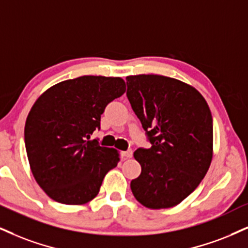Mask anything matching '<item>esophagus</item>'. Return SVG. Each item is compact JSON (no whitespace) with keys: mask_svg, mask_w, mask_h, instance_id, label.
I'll list each match as a JSON object with an SVG mask.
<instances>
[{"mask_svg":"<svg viewBox=\"0 0 248 248\" xmlns=\"http://www.w3.org/2000/svg\"><path fill=\"white\" fill-rule=\"evenodd\" d=\"M132 154H133V152L131 151V149H129V151L122 152V156H123L124 158H130V157H132Z\"/></svg>","mask_w":248,"mask_h":248,"instance_id":"34e87169","label":"esophagus"}]
</instances>
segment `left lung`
<instances>
[{
  "instance_id": "left-lung-1",
  "label": "left lung",
  "mask_w": 248,
  "mask_h": 248,
  "mask_svg": "<svg viewBox=\"0 0 248 248\" xmlns=\"http://www.w3.org/2000/svg\"><path fill=\"white\" fill-rule=\"evenodd\" d=\"M126 95L152 147L133 156L141 173L131 182L134 198L149 209L182 202L206 176L213 158V117L193 86L158 75L126 77Z\"/></svg>"
}]
</instances>
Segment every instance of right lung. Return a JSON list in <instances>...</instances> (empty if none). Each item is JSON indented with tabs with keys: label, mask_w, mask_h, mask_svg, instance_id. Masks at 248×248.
Returning <instances> with one entry per match:
<instances>
[{
	"label": "right lung",
	"mask_w": 248,
	"mask_h": 248,
	"mask_svg": "<svg viewBox=\"0 0 248 248\" xmlns=\"http://www.w3.org/2000/svg\"><path fill=\"white\" fill-rule=\"evenodd\" d=\"M126 91L119 77L82 76L45 91L26 118L25 146L30 168L48 197L64 204H84L99 193L118 151L91 140L101 115Z\"/></svg>",
	"instance_id": "obj_1"
}]
</instances>
